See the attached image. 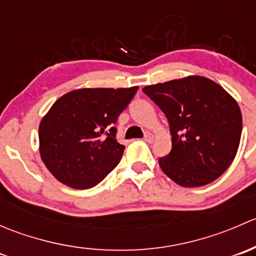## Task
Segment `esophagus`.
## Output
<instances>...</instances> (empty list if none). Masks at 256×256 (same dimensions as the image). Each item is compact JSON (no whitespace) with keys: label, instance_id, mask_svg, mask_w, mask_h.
I'll return each instance as SVG.
<instances>
[{"label":"esophagus","instance_id":"esophagus-1","mask_svg":"<svg viewBox=\"0 0 256 256\" xmlns=\"http://www.w3.org/2000/svg\"><path fill=\"white\" fill-rule=\"evenodd\" d=\"M154 134H151V132H146L144 134V140L146 141V142H152V141H154Z\"/></svg>","mask_w":256,"mask_h":256}]
</instances>
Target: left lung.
<instances>
[{"mask_svg": "<svg viewBox=\"0 0 256 256\" xmlns=\"http://www.w3.org/2000/svg\"><path fill=\"white\" fill-rule=\"evenodd\" d=\"M142 92L166 115L172 150L158 164L182 187H200L226 171L238 151L242 118L238 102L200 76L147 85Z\"/></svg>", "mask_w": 256, "mask_h": 256, "instance_id": "8db88e82", "label": "left lung"}]
</instances>
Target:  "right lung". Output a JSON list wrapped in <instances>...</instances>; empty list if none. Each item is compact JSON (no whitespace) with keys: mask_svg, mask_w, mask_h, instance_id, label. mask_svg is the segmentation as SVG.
Listing matches in <instances>:
<instances>
[{"mask_svg":"<svg viewBox=\"0 0 256 256\" xmlns=\"http://www.w3.org/2000/svg\"><path fill=\"white\" fill-rule=\"evenodd\" d=\"M132 88H84L59 98L40 124V154L59 182L88 190L120 162L125 146L114 124L138 92Z\"/></svg>","mask_w":256,"mask_h":256,"instance_id":"1","label":"right lung"}]
</instances>
